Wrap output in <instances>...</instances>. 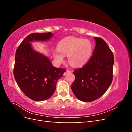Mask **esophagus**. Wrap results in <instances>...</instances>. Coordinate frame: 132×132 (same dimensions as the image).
Here are the masks:
<instances>
[{
	"label": "esophagus",
	"instance_id": "obj_1",
	"mask_svg": "<svg viewBox=\"0 0 132 132\" xmlns=\"http://www.w3.org/2000/svg\"><path fill=\"white\" fill-rule=\"evenodd\" d=\"M71 73V71H70V70H67V71H65V72L64 73L63 75H66L67 74H69V73Z\"/></svg>",
	"mask_w": 132,
	"mask_h": 132
}]
</instances>
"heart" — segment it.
<instances>
[{
	"mask_svg": "<svg viewBox=\"0 0 132 132\" xmlns=\"http://www.w3.org/2000/svg\"><path fill=\"white\" fill-rule=\"evenodd\" d=\"M93 52V46L88 39L77 37H67L59 42L58 50L54 51L56 61L62 63L64 55H68V60L71 65L82 67L88 62Z\"/></svg>",
	"mask_w": 132,
	"mask_h": 132,
	"instance_id": "heart-1",
	"label": "heart"
}]
</instances>
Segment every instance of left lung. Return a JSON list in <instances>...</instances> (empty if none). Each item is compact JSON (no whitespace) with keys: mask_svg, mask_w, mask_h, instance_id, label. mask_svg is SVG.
I'll return each instance as SVG.
<instances>
[{"mask_svg":"<svg viewBox=\"0 0 132 132\" xmlns=\"http://www.w3.org/2000/svg\"><path fill=\"white\" fill-rule=\"evenodd\" d=\"M96 46L90 61L74 71L75 79L71 86L79 100L91 102L105 94L113 79L112 52L101 38L94 37Z\"/></svg>","mask_w":132,"mask_h":132,"instance_id":"8db88e82","label":"left lung"}]
</instances>
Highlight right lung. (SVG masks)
Instances as JSON below:
<instances>
[{"label": "right lung", "mask_w": 132, "mask_h": 132, "mask_svg": "<svg viewBox=\"0 0 132 132\" xmlns=\"http://www.w3.org/2000/svg\"><path fill=\"white\" fill-rule=\"evenodd\" d=\"M52 36L51 32L31 34L16 51L15 79L23 94L34 101L50 98L56 89L57 81L66 71L65 69L54 67L48 58L31 46L30 42L47 41Z\"/></svg>", "instance_id": "add662e5"}]
</instances>
